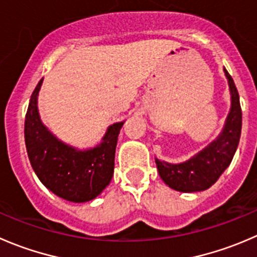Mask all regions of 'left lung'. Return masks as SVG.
I'll return each mask as SVG.
<instances>
[{
	"mask_svg": "<svg viewBox=\"0 0 257 257\" xmlns=\"http://www.w3.org/2000/svg\"><path fill=\"white\" fill-rule=\"evenodd\" d=\"M223 71L230 86L231 109L220 136L183 163L173 164L156 158L161 178L176 191L198 192L210 188L230 166L235 156L240 142L242 111L235 83L227 70L223 69Z\"/></svg>",
	"mask_w": 257,
	"mask_h": 257,
	"instance_id": "1",
	"label": "left lung"
}]
</instances>
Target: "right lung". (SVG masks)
<instances>
[{"mask_svg":"<svg viewBox=\"0 0 257 257\" xmlns=\"http://www.w3.org/2000/svg\"><path fill=\"white\" fill-rule=\"evenodd\" d=\"M42 80L30 99L25 119L27 156L41 183L52 193L70 202L94 200L110 183L119 132L124 121L114 123L101 143L90 149H76L59 141L40 119L37 96Z\"/></svg>","mask_w":257,"mask_h":257,"instance_id":"1","label":"right lung"}]
</instances>
